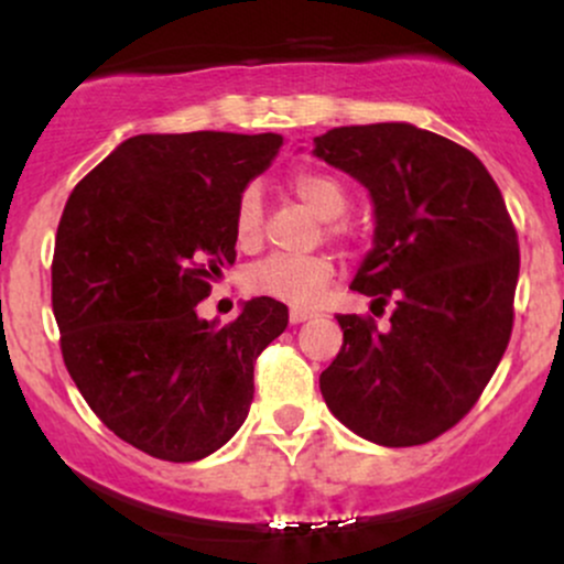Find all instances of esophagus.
Returning <instances> with one entry per match:
<instances>
[{
    "mask_svg": "<svg viewBox=\"0 0 564 564\" xmlns=\"http://www.w3.org/2000/svg\"><path fill=\"white\" fill-rule=\"evenodd\" d=\"M310 318H315L313 310H300V307H294V310H291V313H289V321L294 323V326H296V323H304V321H310Z\"/></svg>",
    "mask_w": 564,
    "mask_h": 564,
    "instance_id": "1",
    "label": "esophagus"
}]
</instances>
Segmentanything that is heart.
<instances>
[{"label": "heart", "instance_id": "obj_1", "mask_svg": "<svg viewBox=\"0 0 564 564\" xmlns=\"http://www.w3.org/2000/svg\"><path fill=\"white\" fill-rule=\"evenodd\" d=\"M296 198L323 223H334L347 212V191L332 174L302 172L291 180ZM232 230L241 249H254L262 241V196L254 185L238 196ZM334 275V262L323 254L286 257L273 254L251 264L246 273V286L260 296H270L294 307H310L323 296Z\"/></svg>", "mask_w": 564, "mask_h": 564}]
</instances>
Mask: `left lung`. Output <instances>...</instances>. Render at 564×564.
<instances>
[{"instance_id":"left-lung-1","label":"left lung","mask_w":564,"mask_h":564,"mask_svg":"<svg viewBox=\"0 0 564 564\" xmlns=\"http://www.w3.org/2000/svg\"><path fill=\"white\" fill-rule=\"evenodd\" d=\"M313 156L373 200V246L349 289L394 300L384 332L336 315L345 341L323 400L371 443H430L467 416L509 345L520 246L507 204L475 153L405 121L328 129Z\"/></svg>"}]
</instances>
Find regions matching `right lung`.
<instances>
[{
    "mask_svg": "<svg viewBox=\"0 0 564 564\" xmlns=\"http://www.w3.org/2000/svg\"><path fill=\"white\" fill-rule=\"evenodd\" d=\"M281 134H134L68 196L53 313L70 379L102 424L148 456L198 462L249 416L254 364L289 326L270 296L219 326L196 304L236 262L238 196Z\"/></svg>",
    "mask_w": 564,
    "mask_h": 564,
    "instance_id": "obj_1",
    "label": "right lung"
}]
</instances>
